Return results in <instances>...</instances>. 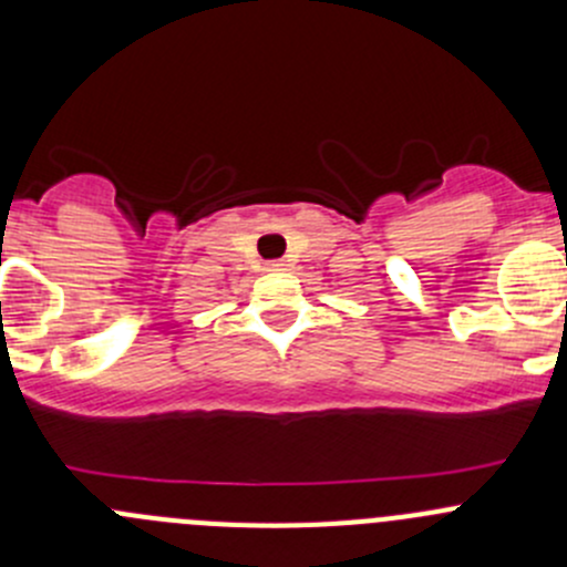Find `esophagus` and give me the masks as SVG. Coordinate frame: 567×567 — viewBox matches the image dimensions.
I'll use <instances>...</instances> for the list:
<instances>
[{"instance_id":"1","label":"esophagus","mask_w":567,"mask_h":567,"mask_svg":"<svg viewBox=\"0 0 567 567\" xmlns=\"http://www.w3.org/2000/svg\"><path fill=\"white\" fill-rule=\"evenodd\" d=\"M266 268H268V271H282L285 262L282 260H271V262H266Z\"/></svg>"}]
</instances>
